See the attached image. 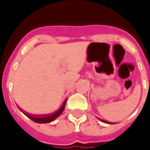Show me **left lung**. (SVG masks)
Returning <instances> with one entry per match:
<instances>
[{"label": "left lung", "instance_id": "obj_1", "mask_svg": "<svg viewBox=\"0 0 150 150\" xmlns=\"http://www.w3.org/2000/svg\"><path fill=\"white\" fill-rule=\"evenodd\" d=\"M99 120H101V121L104 122H106V123H108V124H113L112 122H107V121H105V120H101V119H99Z\"/></svg>", "mask_w": 150, "mask_h": 150}]
</instances>
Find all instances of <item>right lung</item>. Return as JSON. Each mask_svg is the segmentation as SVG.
Listing matches in <instances>:
<instances>
[{
  "instance_id": "obj_1",
  "label": "right lung",
  "mask_w": 150,
  "mask_h": 150,
  "mask_svg": "<svg viewBox=\"0 0 150 150\" xmlns=\"http://www.w3.org/2000/svg\"><path fill=\"white\" fill-rule=\"evenodd\" d=\"M67 100V99H66L65 100H64L62 105V107H60L59 109H58L57 111L54 112L50 113V114L32 115L30 114V113H28L27 112L24 111L23 110H21V109L19 108V109L27 116V117H29L30 119H31V120H33V121H34L35 122H37V123H48V122L54 121L55 119H57V117L62 113V112L64 111V107H65Z\"/></svg>"
}]
</instances>
